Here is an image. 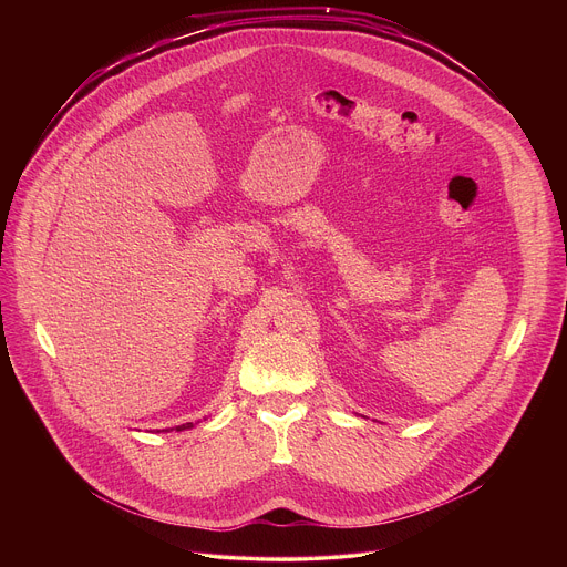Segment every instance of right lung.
Listing matches in <instances>:
<instances>
[{
	"label": "right lung",
	"mask_w": 567,
	"mask_h": 567,
	"mask_svg": "<svg viewBox=\"0 0 567 567\" xmlns=\"http://www.w3.org/2000/svg\"><path fill=\"white\" fill-rule=\"evenodd\" d=\"M188 429H193V422H188V424H182V426H175V431H188ZM168 431V429H166Z\"/></svg>",
	"instance_id": "obj_1"
}]
</instances>
